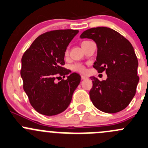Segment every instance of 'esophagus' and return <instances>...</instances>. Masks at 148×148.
Returning a JSON list of instances; mask_svg holds the SVG:
<instances>
[{
	"mask_svg": "<svg viewBox=\"0 0 148 148\" xmlns=\"http://www.w3.org/2000/svg\"><path fill=\"white\" fill-rule=\"evenodd\" d=\"M81 79L82 80H86V79H88V77L85 75H81Z\"/></svg>",
	"mask_w": 148,
	"mask_h": 148,
	"instance_id": "esophagus-1",
	"label": "esophagus"
}]
</instances>
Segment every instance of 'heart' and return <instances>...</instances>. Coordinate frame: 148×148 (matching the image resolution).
<instances>
[{
    "instance_id": "1",
    "label": "heart",
    "mask_w": 148,
    "mask_h": 148,
    "mask_svg": "<svg viewBox=\"0 0 148 148\" xmlns=\"http://www.w3.org/2000/svg\"><path fill=\"white\" fill-rule=\"evenodd\" d=\"M86 41H85V42H83L82 43H83V42H86ZM68 51H66L65 52V55H68ZM72 68L73 70L75 71H77V72H79V73H85L86 72V68H85V66L83 65H82V64H79V63H77V64H75L72 66Z\"/></svg>"
}]
</instances>
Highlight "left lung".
<instances>
[{"instance_id":"1","label":"left lung","mask_w":148,"mask_h":148,"mask_svg":"<svg viewBox=\"0 0 148 148\" xmlns=\"http://www.w3.org/2000/svg\"><path fill=\"white\" fill-rule=\"evenodd\" d=\"M81 39H91L97 45L93 68L106 71L107 79L100 81L90 77L93 87L90 100L100 111L116 113L125 109L132 100L139 82L138 60L132 44L119 32L108 27L91 28L85 31Z\"/></svg>"}]
</instances>
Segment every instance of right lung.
I'll return each instance as SVG.
<instances>
[{"label":"right lung","instance_id":"1","mask_svg":"<svg viewBox=\"0 0 148 148\" xmlns=\"http://www.w3.org/2000/svg\"><path fill=\"white\" fill-rule=\"evenodd\" d=\"M78 30L61 29L41 34L26 49L21 58V76L23 88L34 109L46 116L57 115L65 110L72 100L74 90L80 82L76 73L55 82L58 74H69L65 65L67 47Z\"/></svg>","mask_w":148,"mask_h":148}]
</instances>
